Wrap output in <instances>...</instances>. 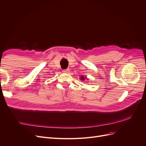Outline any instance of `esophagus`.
<instances>
[{"mask_svg": "<svg viewBox=\"0 0 146 146\" xmlns=\"http://www.w3.org/2000/svg\"><path fill=\"white\" fill-rule=\"evenodd\" d=\"M69 69L68 68H67V69H65V70H63V72L64 73H69Z\"/></svg>", "mask_w": 146, "mask_h": 146, "instance_id": "esophagus-1", "label": "esophagus"}]
</instances>
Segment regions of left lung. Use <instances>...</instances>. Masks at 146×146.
Segmentation results:
<instances>
[{
  "mask_svg": "<svg viewBox=\"0 0 146 146\" xmlns=\"http://www.w3.org/2000/svg\"><path fill=\"white\" fill-rule=\"evenodd\" d=\"M80 80H83V81H84V80H85V79H87V80H88V79L87 78H84L83 76H81V77L80 78Z\"/></svg>",
  "mask_w": 146,
  "mask_h": 146,
  "instance_id": "left-lung-1",
  "label": "left lung"
}]
</instances>
